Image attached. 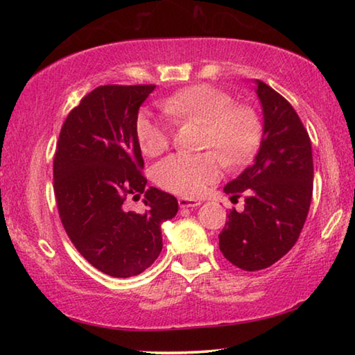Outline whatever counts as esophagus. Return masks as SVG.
I'll return each mask as SVG.
<instances>
[{"instance_id": "34e87169", "label": "esophagus", "mask_w": 355, "mask_h": 355, "mask_svg": "<svg viewBox=\"0 0 355 355\" xmlns=\"http://www.w3.org/2000/svg\"><path fill=\"white\" fill-rule=\"evenodd\" d=\"M200 200H196V199H188V197H180L178 199V205L180 208H196L200 205Z\"/></svg>"}]
</instances>
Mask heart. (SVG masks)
<instances>
[{
  "mask_svg": "<svg viewBox=\"0 0 355 355\" xmlns=\"http://www.w3.org/2000/svg\"><path fill=\"white\" fill-rule=\"evenodd\" d=\"M158 116L142 110L136 119V137L146 155H158L171 139V120H199L205 123L203 147H216L230 161L245 158L255 147L258 119L248 106H235L224 91L208 84L182 89L161 100ZM224 161L214 152L173 153L159 161L153 169L158 186L175 194L199 197L220 177Z\"/></svg>",
  "mask_w": 355,
  "mask_h": 355,
  "instance_id": "1",
  "label": "heart"
}]
</instances>
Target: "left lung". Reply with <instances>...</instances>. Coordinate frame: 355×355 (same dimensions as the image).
Listing matches in <instances>:
<instances>
[{
  "label": "left lung",
  "mask_w": 355,
  "mask_h": 355,
  "mask_svg": "<svg viewBox=\"0 0 355 355\" xmlns=\"http://www.w3.org/2000/svg\"><path fill=\"white\" fill-rule=\"evenodd\" d=\"M254 89L261 105L260 148L248 169L224 188L230 200L245 194L244 211L233 209L219 235V249L244 271L269 268L296 244L313 192L309 133L293 106L260 80Z\"/></svg>",
  "instance_id": "1"
}]
</instances>
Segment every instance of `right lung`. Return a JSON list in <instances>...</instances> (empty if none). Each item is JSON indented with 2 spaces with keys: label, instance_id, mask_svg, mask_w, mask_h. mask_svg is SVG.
Returning a JSON list of instances; mask_svg holds the SVG:
<instances>
[{
  "label": "right lung",
  "instance_id": "obj_1",
  "mask_svg": "<svg viewBox=\"0 0 355 355\" xmlns=\"http://www.w3.org/2000/svg\"><path fill=\"white\" fill-rule=\"evenodd\" d=\"M148 86H100L65 119L55 164V196L70 241L86 260L111 277L146 271L163 249L161 225L175 218L173 196L146 188L136 137L139 107ZM144 196L146 214L127 212L123 202Z\"/></svg>",
  "mask_w": 355,
  "mask_h": 355
}]
</instances>
